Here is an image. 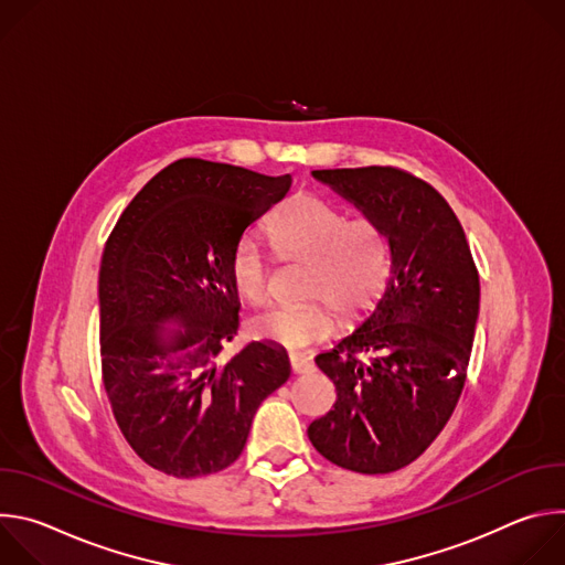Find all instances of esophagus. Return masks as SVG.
<instances>
[{
    "label": "esophagus",
    "mask_w": 565,
    "mask_h": 565,
    "mask_svg": "<svg viewBox=\"0 0 565 565\" xmlns=\"http://www.w3.org/2000/svg\"><path fill=\"white\" fill-rule=\"evenodd\" d=\"M290 369H292V373H308V371H312V360L306 358V355L292 353L290 355Z\"/></svg>",
    "instance_id": "34e87169"
}]
</instances>
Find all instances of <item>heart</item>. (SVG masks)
Here are the masks:
<instances>
[{"instance_id": "1", "label": "heart", "mask_w": 565, "mask_h": 565, "mask_svg": "<svg viewBox=\"0 0 565 565\" xmlns=\"http://www.w3.org/2000/svg\"><path fill=\"white\" fill-rule=\"evenodd\" d=\"M270 236L286 257L312 264L306 295L295 306H270L250 319V333L284 349H306L333 331L335 306L344 317L371 308L388 281L391 241L373 218H349L324 199L299 194L270 221ZM234 290L253 303L268 292V266L253 236H241L230 255Z\"/></svg>"}]
</instances>
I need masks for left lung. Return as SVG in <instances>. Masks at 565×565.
Returning a JSON list of instances; mask_svg holds the SVG:
<instances>
[{"instance_id":"left-lung-1","label":"left lung","mask_w":565,"mask_h":565,"mask_svg":"<svg viewBox=\"0 0 565 565\" xmlns=\"http://www.w3.org/2000/svg\"><path fill=\"white\" fill-rule=\"evenodd\" d=\"M310 174L384 227L391 273L353 333L315 358L338 399L308 438L344 469L388 473L414 462L454 414L478 321V273L462 225L429 183L377 166Z\"/></svg>"}]
</instances>
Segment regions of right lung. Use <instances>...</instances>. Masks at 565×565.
Wrapping results in <instances>:
<instances>
[{
    "label": "right lung",
    "instance_id": "1",
    "mask_svg": "<svg viewBox=\"0 0 565 565\" xmlns=\"http://www.w3.org/2000/svg\"><path fill=\"white\" fill-rule=\"evenodd\" d=\"M290 185V174L183 158L134 196L107 241L103 380L122 436L158 471L230 467L259 405L290 375L288 353L270 342L218 362L238 329L230 255Z\"/></svg>",
    "mask_w": 565,
    "mask_h": 565
}]
</instances>
